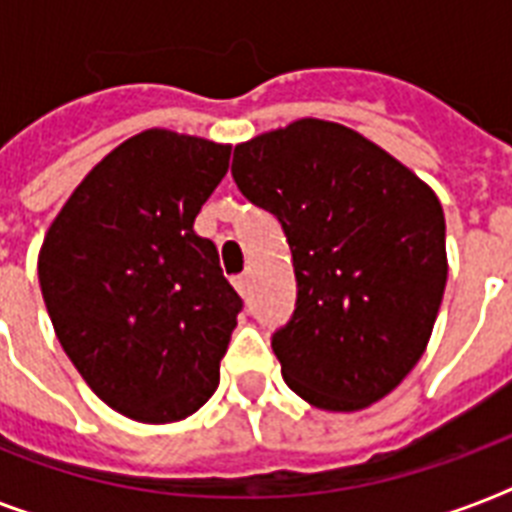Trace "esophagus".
<instances>
[{
    "label": "esophagus",
    "mask_w": 512,
    "mask_h": 512,
    "mask_svg": "<svg viewBox=\"0 0 512 512\" xmlns=\"http://www.w3.org/2000/svg\"><path fill=\"white\" fill-rule=\"evenodd\" d=\"M233 287H236V292H239L241 297H247L249 279H247V276H233Z\"/></svg>",
    "instance_id": "34e87169"
}]
</instances>
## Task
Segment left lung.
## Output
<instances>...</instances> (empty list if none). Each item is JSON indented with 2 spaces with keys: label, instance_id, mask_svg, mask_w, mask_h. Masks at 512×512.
Listing matches in <instances>:
<instances>
[{
  "label": "left lung",
  "instance_id": "1",
  "mask_svg": "<svg viewBox=\"0 0 512 512\" xmlns=\"http://www.w3.org/2000/svg\"><path fill=\"white\" fill-rule=\"evenodd\" d=\"M231 175L279 217L297 308L273 335L281 374L324 412H358L412 372L433 335L446 273L436 191L361 132L324 119L263 132Z\"/></svg>",
  "mask_w": 512,
  "mask_h": 512
}]
</instances>
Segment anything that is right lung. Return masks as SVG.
<instances>
[{
  "mask_svg": "<svg viewBox=\"0 0 512 512\" xmlns=\"http://www.w3.org/2000/svg\"><path fill=\"white\" fill-rule=\"evenodd\" d=\"M231 146L146 130L92 167L39 249L60 345L92 393L151 425L191 417L220 382L241 297L193 231Z\"/></svg>",
  "mask_w": 512,
  "mask_h": 512,
  "instance_id": "1",
  "label": "right lung"
}]
</instances>
